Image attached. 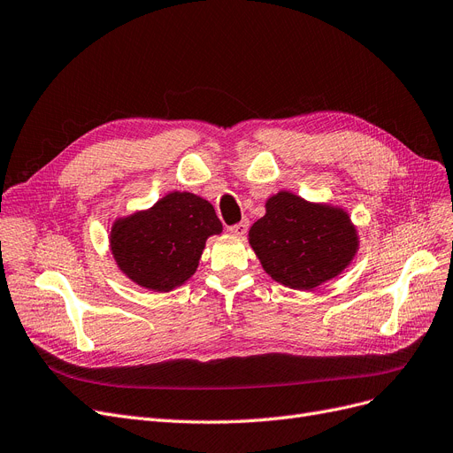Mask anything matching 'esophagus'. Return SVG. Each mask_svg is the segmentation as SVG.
<instances>
[{
	"label": "esophagus",
	"instance_id": "esophagus-1",
	"mask_svg": "<svg viewBox=\"0 0 453 453\" xmlns=\"http://www.w3.org/2000/svg\"><path fill=\"white\" fill-rule=\"evenodd\" d=\"M246 231H248V220H242V222L229 227V233H231V235H235V237H244Z\"/></svg>",
	"mask_w": 453,
	"mask_h": 453
}]
</instances>
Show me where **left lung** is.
<instances>
[{
  "instance_id": "obj_1",
  "label": "left lung",
  "mask_w": 453,
  "mask_h": 453,
  "mask_svg": "<svg viewBox=\"0 0 453 453\" xmlns=\"http://www.w3.org/2000/svg\"><path fill=\"white\" fill-rule=\"evenodd\" d=\"M265 209L250 227V246L265 273L281 286L315 289L353 261L358 235L343 209L310 203L291 192L269 197Z\"/></svg>"
}]
</instances>
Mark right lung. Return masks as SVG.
<instances>
[{
  "label": "right lung",
  "mask_w": 453,
  "mask_h": 453,
  "mask_svg": "<svg viewBox=\"0 0 453 453\" xmlns=\"http://www.w3.org/2000/svg\"><path fill=\"white\" fill-rule=\"evenodd\" d=\"M222 233L214 207L190 192H172L149 211L119 218L110 246L117 266L138 286L167 293L197 269L205 241Z\"/></svg>",
  "instance_id": "obj_1"
}]
</instances>
